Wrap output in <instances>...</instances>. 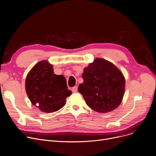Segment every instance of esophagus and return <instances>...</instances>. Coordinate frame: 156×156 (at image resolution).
<instances>
[{
	"mask_svg": "<svg viewBox=\"0 0 156 156\" xmlns=\"http://www.w3.org/2000/svg\"><path fill=\"white\" fill-rule=\"evenodd\" d=\"M72 91L73 93H76L77 91V86H74L72 87Z\"/></svg>",
	"mask_w": 156,
	"mask_h": 156,
	"instance_id": "34e87169",
	"label": "esophagus"
}]
</instances>
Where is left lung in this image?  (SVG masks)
Segmentation results:
<instances>
[{
    "instance_id": "obj_1",
    "label": "left lung",
    "mask_w": 156,
    "mask_h": 156,
    "mask_svg": "<svg viewBox=\"0 0 156 156\" xmlns=\"http://www.w3.org/2000/svg\"><path fill=\"white\" fill-rule=\"evenodd\" d=\"M84 82L78 91L87 106L100 113H107L119 107L125 91L122 72L105 59L96 58L84 69Z\"/></svg>"
}]
</instances>
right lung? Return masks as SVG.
<instances>
[{
	"label": "right lung",
	"instance_id": "obj_1",
	"mask_svg": "<svg viewBox=\"0 0 156 156\" xmlns=\"http://www.w3.org/2000/svg\"><path fill=\"white\" fill-rule=\"evenodd\" d=\"M62 75L54 73L53 65L42 60L35 65L27 74L25 90L32 104L41 111L52 113L62 108L71 94Z\"/></svg>",
	"mask_w": 156,
	"mask_h": 156
}]
</instances>
